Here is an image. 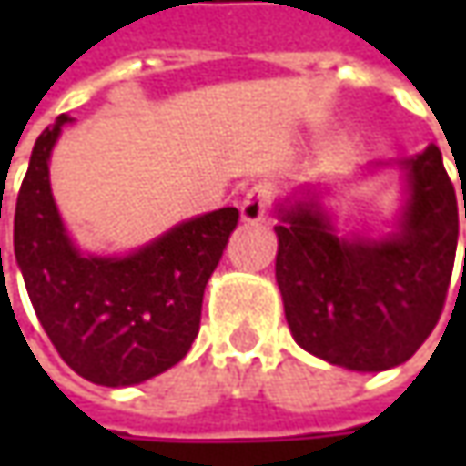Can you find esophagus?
<instances>
[{
    "mask_svg": "<svg viewBox=\"0 0 466 466\" xmlns=\"http://www.w3.org/2000/svg\"><path fill=\"white\" fill-rule=\"evenodd\" d=\"M272 187L269 184H254V187L246 191V197H243L241 202V218L246 223H259L264 220V215H267V209L272 205Z\"/></svg>",
    "mask_w": 466,
    "mask_h": 466,
    "instance_id": "1",
    "label": "esophagus"
}]
</instances>
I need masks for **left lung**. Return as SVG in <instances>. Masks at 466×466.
<instances>
[{
  "label": "left lung",
  "mask_w": 466,
  "mask_h": 466,
  "mask_svg": "<svg viewBox=\"0 0 466 466\" xmlns=\"http://www.w3.org/2000/svg\"><path fill=\"white\" fill-rule=\"evenodd\" d=\"M400 166L407 199L384 238L339 236L313 188L278 205L275 278L285 319L298 345L331 366H402L443 311L459 238L454 184L436 145Z\"/></svg>",
  "instance_id": "1"
}]
</instances>
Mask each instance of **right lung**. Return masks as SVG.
I'll list each match as a JSON object with an SVG mask.
<instances>
[{
  "mask_svg": "<svg viewBox=\"0 0 466 466\" xmlns=\"http://www.w3.org/2000/svg\"><path fill=\"white\" fill-rule=\"evenodd\" d=\"M69 121L62 114L35 139L15 207V259L66 366L100 386L142 384L191 348L207 279L238 225V209L223 207L173 225L127 257L82 254L48 181V157Z\"/></svg>",
  "mask_w": 466,
  "mask_h": 466,
  "instance_id": "add662e5",
  "label": "right lung"
}]
</instances>
